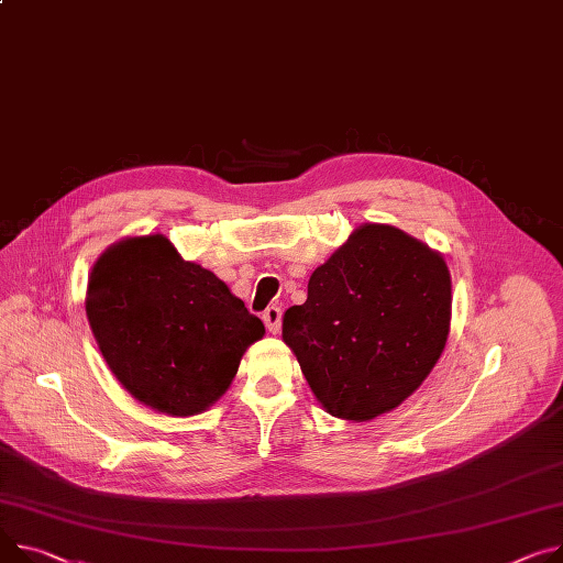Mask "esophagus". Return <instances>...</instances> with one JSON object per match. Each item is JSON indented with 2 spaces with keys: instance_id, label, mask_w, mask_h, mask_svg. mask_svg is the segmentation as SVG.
<instances>
[{
  "instance_id": "obj_1",
  "label": "esophagus",
  "mask_w": 563,
  "mask_h": 563,
  "mask_svg": "<svg viewBox=\"0 0 563 563\" xmlns=\"http://www.w3.org/2000/svg\"><path fill=\"white\" fill-rule=\"evenodd\" d=\"M262 321H265V325L272 334H278L280 332V321H283V310L276 308V306H269L265 312H262Z\"/></svg>"
}]
</instances>
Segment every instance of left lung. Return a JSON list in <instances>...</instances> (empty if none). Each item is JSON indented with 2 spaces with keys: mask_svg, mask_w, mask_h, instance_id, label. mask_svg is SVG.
<instances>
[{
  "mask_svg": "<svg viewBox=\"0 0 563 563\" xmlns=\"http://www.w3.org/2000/svg\"><path fill=\"white\" fill-rule=\"evenodd\" d=\"M451 272L389 223H362L283 317V342L328 415L371 421L415 394L451 332Z\"/></svg>",
  "mask_w": 563,
  "mask_h": 563,
  "instance_id": "1",
  "label": "left lung"
}]
</instances>
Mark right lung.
Listing matches in <instances>:
<instances>
[{"mask_svg": "<svg viewBox=\"0 0 563 563\" xmlns=\"http://www.w3.org/2000/svg\"><path fill=\"white\" fill-rule=\"evenodd\" d=\"M86 314L112 376L142 405L195 417L231 387L265 336L229 285L161 235L110 244L95 262Z\"/></svg>", "mask_w": 563, "mask_h": 563, "instance_id": "obj_1", "label": "right lung"}]
</instances>
